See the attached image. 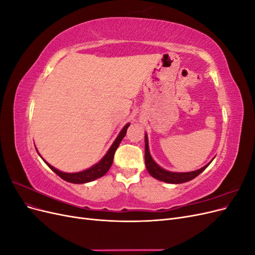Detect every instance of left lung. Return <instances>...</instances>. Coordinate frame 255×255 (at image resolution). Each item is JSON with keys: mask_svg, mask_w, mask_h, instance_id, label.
<instances>
[{"mask_svg": "<svg viewBox=\"0 0 255 255\" xmlns=\"http://www.w3.org/2000/svg\"><path fill=\"white\" fill-rule=\"evenodd\" d=\"M144 163L148 172L154 177V179L159 180L165 183H170V184H181L191 181L198 176L200 173L203 172L205 169L212 163V160L205 165L204 167L198 169L196 171H190V172H171L165 170L161 167H159L154 159L152 158L150 151H149V143H148V136H144Z\"/></svg>", "mask_w": 255, "mask_h": 255, "instance_id": "left-lung-1", "label": "left lung"}]
</instances>
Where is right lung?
I'll return each mask as SVG.
<instances>
[{"label":"right lung","instance_id":"1","mask_svg":"<svg viewBox=\"0 0 255 255\" xmlns=\"http://www.w3.org/2000/svg\"><path fill=\"white\" fill-rule=\"evenodd\" d=\"M128 127H129V123H128V125L121 129V132L119 133L117 138H116V140L113 142L112 146L110 148V150L107 151V153L105 154L104 157L101 160H100L99 163H97L96 165L86 169V170H84V171L74 172V173H67V172L59 171V170H57L56 168H54L53 166L48 164L43 158L42 159L44 160V163L51 168V170H53L58 176H60L61 179L67 181V182L74 183V184H83V183H88V182H91V181H95V180L99 179V177L103 176L107 171L110 170V168H111V166L113 164V160H114L115 152L119 146L121 140L123 139V137L126 136L127 129H128ZM38 154H39V153H38ZM39 155H40V154H39Z\"/></svg>","mask_w":255,"mask_h":255}]
</instances>
